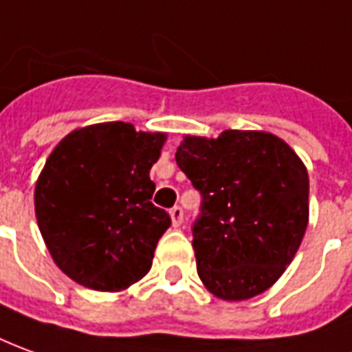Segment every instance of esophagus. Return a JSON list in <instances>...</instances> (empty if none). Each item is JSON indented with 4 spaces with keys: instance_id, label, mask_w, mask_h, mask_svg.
I'll list each match as a JSON object with an SVG mask.
<instances>
[{
    "instance_id": "34e87169",
    "label": "esophagus",
    "mask_w": 352,
    "mask_h": 352,
    "mask_svg": "<svg viewBox=\"0 0 352 352\" xmlns=\"http://www.w3.org/2000/svg\"><path fill=\"white\" fill-rule=\"evenodd\" d=\"M169 213H171L173 227H181V223H183V208H181V206H173Z\"/></svg>"
}]
</instances>
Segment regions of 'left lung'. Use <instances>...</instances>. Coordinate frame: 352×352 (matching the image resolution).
<instances>
[{"mask_svg":"<svg viewBox=\"0 0 352 352\" xmlns=\"http://www.w3.org/2000/svg\"><path fill=\"white\" fill-rule=\"evenodd\" d=\"M177 166L200 192L192 221L198 276L213 296L242 301L282 276L309 223V175L286 142L228 129L186 137Z\"/></svg>","mask_w":352,"mask_h":352,"instance_id":"8db88e82","label":"left lung"}]
</instances>
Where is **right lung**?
Here are the masks:
<instances>
[{
    "instance_id": "obj_1",
    "label": "right lung",
    "mask_w": 352,
    "mask_h": 352,
    "mask_svg": "<svg viewBox=\"0 0 352 352\" xmlns=\"http://www.w3.org/2000/svg\"><path fill=\"white\" fill-rule=\"evenodd\" d=\"M164 139L108 122L74 131L51 152L36 184V217L58 269L74 282L120 292L151 270L171 225L168 211L151 201V168Z\"/></svg>"
}]
</instances>
